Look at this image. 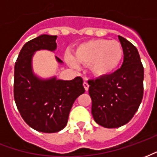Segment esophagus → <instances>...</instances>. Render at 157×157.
I'll return each mask as SVG.
<instances>
[{
    "mask_svg": "<svg viewBox=\"0 0 157 157\" xmlns=\"http://www.w3.org/2000/svg\"><path fill=\"white\" fill-rule=\"evenodd\" d=\"M83 86H84V88H85V90L87 92L88 91V89H89V85H88V83L86 82H83Z\"/></svg>",
    "mask_w": 157,
    "mask_h": 157,
    "instance_id": "esophagus-1",
    "label": "esophagus"
}]
</instances>
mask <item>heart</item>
I'll return each instance as SVG.
<instances>
[{
	"mask_svg": "<svg viewBox=\"0 0 157 157\" xmlns=\"http://www.w3.org/2000/svg\"><path fill=\"white\" fill-rule=\"evenodd\" d=\"M123 56L124 50L118 42L92 39L77 45L74 51V59L70 57L68 61L73 66H76L77 63L89 65L92 75L105 77L117 70Z\"/></svg>",
	"mask_w": 157,
	"mask_h": 157,
	"instance_id": "heart-1",
	"label": "heart"
}]
</instances>
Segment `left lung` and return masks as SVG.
Wrapping results in <instances>:
<instances>
[{"mask_svg":"<svg viewBox=\"0 0 157 157\" xmlns=\"http://www.w3.org/2000/svg\"><path fill=\"white\" fill-rule=\"evenodd\" d=\"M124 50L121 68L111 75L88 81L92 113L97 124L118 128L130 121L143 98L144 67L135 46L118 36Z\"/></svg>","mask_w":157,"mask_h":157,"instance_id":"obj_1","label":"left lung"}]
</instances>
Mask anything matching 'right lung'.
Segmentation results:
<instances>
[{
    "instance_id": "add662e5",
    "label": "right lung",
    "mask_w": 157,
    "mask_h": 157,
    "mask_svg": "<svg viewBox=\"0 0 157 157\" xmlns=\"http://www.w3.org/2000/svg\"><path fill=\"white\" fill-rule=\"evenodd\" d=\"M57 36L43 34L23 45L14 67V99L23 120L37 131L55 133L67 124L75 99L85 92L83 80L71 81L55 76L41 79L33 71L32 59L40 49L55 51ZM56 60L62 64L60 59Z\"/></svg>"
}]
</instances>
